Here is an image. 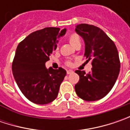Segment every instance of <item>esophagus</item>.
<instances>
[{
	"label": "esophagus",
	"instance_id": "obj_1",
	"mask_svg": "<svg viewBox=\"0 0 130 130\" xmlns=\"http://www.w3.org/2000/svg\"><path fill=\"white\" fill-rule=\"evenodd\" d=\"M67 74H72V73H74V72H73L72 70H67Z\"/></svg>",
	"mask_w": 130,
	"mask_h": 130
}]
</instances>
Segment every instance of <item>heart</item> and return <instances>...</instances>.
<instances>
[{
    "label": "heart",
    "instance_id": "1",
    "mask_svg": "<svg viewBox=\"0 0 130 130\" xmlns=\"http://www.w3.org/2000/svg\"><path fill=\"white\" fill-rule=\"evenodd\" d=\"M69 40L70 43L73 46H74L75 45H77L78 43H80V42H81L79 36L77 34H76V33H73L72 35H70V36L69 37ZM58 47L57 46L56 49H58ZM65 63H66V65H67L69 67H70V66L72 65V63L71 61H69V60L66 61Z\"/></svg>",
    "mask_w": 130,
    "mask_h": 130
}]
</instances>
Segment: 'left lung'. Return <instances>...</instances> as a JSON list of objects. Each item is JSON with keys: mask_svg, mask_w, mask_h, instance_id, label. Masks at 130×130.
I'll list each match as a JSON object with an SVG mask.
<instances>
[{"mask_svg": "<svg viewBox=\"0 0 130 130\" xmlns=\"http://www.w3.org/2000/svg\"><path fill=\"white\" fill-rule=\"evenodd\" d=\"M75 31L85 40L87 62L91 61L92 71L86 74L77 70L79 80L74 86L79 97L95 101L105 97L112 89L120 71L119 53L113 41L101 29L92 24H78Z\"/></svg>", "mask_w": 130, "mask_h": 130, "instance_id": "obj_1", "label": "left lung"}]
</instances>
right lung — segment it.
<instances>
[{"instance_id": "obj_1", "label": "right lung", "mask_w": 130, "mask_h": 130, "mask_svg": "<svg viewBox=\"0 0 130 130\" xmlns=\"http://www.w3.org/2000/svg\"><path fill=\"white\" fill-rule=\"evenodd\" d=\"M67 29L46 27L29 35L19 43L12 63L18 87L31 102L43 105L54 101L67 72L63 68L47 69L45 63L56 48L57 39Z\"/></svg>"}]
</instances>
